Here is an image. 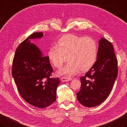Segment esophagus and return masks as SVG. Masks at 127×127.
Here are the masks:
<instances>
[{
    "instance_id": "esophagus-1",
    "label": "esophagus",
    "mask_w": 127,
    "mask_h": 127,
    "mask_svg": "<svg viewBox=\"0 0 127 127\" xmlns=\"http://www.w3.org/2000/svg\"><path fill=\"white\" fill-rule=\"evenodd\" d=\"M72 80V78H69V77H62L61 78V81L62 82H66V81H69Z\"/></svg>"
}]
</instances>
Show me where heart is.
<instances>
[{"mask_svg": "<svg viewBox=\"0 0 127 127\" xmlns=\"http://www.w3.org/2000/svg\"><path fill=\"white\" fill-rule=\"evenodd\" d=\"M55 44L56 47H51L48 52L52 64L59 69L66 61V57L69 60L59 71L61 75L72 76L80 70L88 71L96 61L97 44L91 37L67 34L59 38Z\"/></svg>", "mask_w": 127, "mask_h": 127, "instance_id": "obj_1", "label": "heart"}]
</instances>
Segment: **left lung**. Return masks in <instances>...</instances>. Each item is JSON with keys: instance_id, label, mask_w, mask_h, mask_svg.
Masks as SVG:
<instances>
[{"instance_id": "8db88e82", "label": "left lung", "mask_w": 127, "mask_h": 127, "mask_svg": "<svg viewBox=\"0 0 127 127\" xmlns=\"http://www.w3.org/2000/svg\"><path fill=\"white\" fill-rule=\"evenodd\" d=\"M117 75L118 61L113 45L101 38L95 63L80 78L81 89L76 93L78 100L87 107L100 105L110 94Z\"/></svg>"}]
</instances>
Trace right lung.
I'll return each mask as SVG.
<instances>
[{"instance_id": "obj_1", "label": "right lung", "mask_w": 127, "mask_h": 127, "mask_svg": "<svg viewBox=\"0 0 127 127\" xmlns=\"http://www.w3.org/2000/svg\"><path fill=\"white\" fill-rule=\"evenodd\" d=\"M43 32H35L20 44L12 61V75L21 97L27 103L39 108L51 105L56 100L58 78H52L48 56H42L31 39L40 38Z\"/></svg>"}]
</instances>
